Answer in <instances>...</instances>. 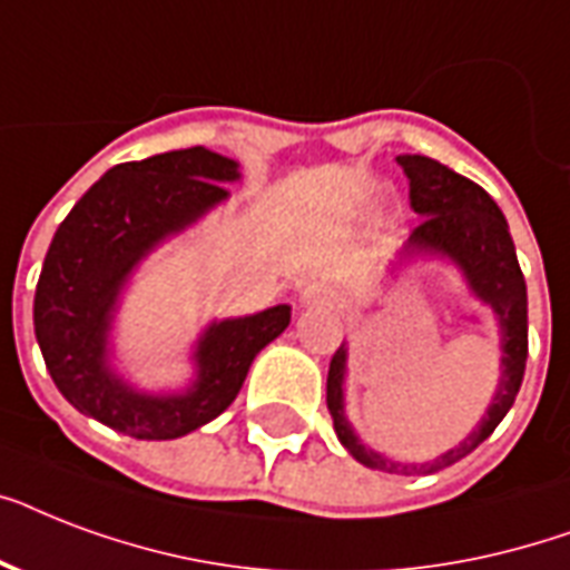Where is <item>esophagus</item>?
Segmentation results:
<instances>
[{
    "instance_id": "esophagus-1",
    "label": "esophagus",
    "mask_w": 570,
    "mask_h": 570,
    "mask_svg": "<svg viewBox=\"0 0 570 570\" xmlns=\"http://www.w3.org/2000/svg\"><path fill=\"white\" fill-rule=\"evenodd\" d=\"M302 304L304 307H334V293H331L328 286L311 284L302 293Z\"/></svg>"
}]
</instances>
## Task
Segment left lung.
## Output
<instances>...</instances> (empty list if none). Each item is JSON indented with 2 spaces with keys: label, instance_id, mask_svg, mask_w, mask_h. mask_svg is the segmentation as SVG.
I'll use <instances>...</instances> for the list:
<instances>
[{
  "label": "left lung",
  "instance_id": "obj_1",
  "mask_svg": "<svg viewBox=\"0 0 570 570\" xmlns=\"http://www.w3.org/2000/svg\"><path fill=\"white\" fill-rule=\"evenodd\" d=\"M396 163L402 165V171L407 174V183H411V209L423 222L407 236L396 263L387 268V275L396 277L402 268L416 259H443V263L455 266L459 275L464 277L470 295L494 313L497 328H500V352H503L500 379H497V390L485 416L459 446H452L423 464L393 461L361 441V434L355 432V425L346 414L348 343H343L337 355L331 357L328 411L334 416V432H337L340 443L364 468L411 476V473H438V470L450 468L470 455L514 405L523 370H527V284H523V272L518 266L512 233H509L505 215L500 213L494 197L482 186L429 156H396Z\"/></svg>",
  "mask_w": 570,
  "mask_h": 570
}]
</instances>
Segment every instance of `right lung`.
I'll return each instance as SVG.
<instances>
[{"mask_svg": "<svg viewBox=\"0 0 570 570\" xmlns=\"http://www.w3.org/2000/svg\"><path fill=\"white\" fill-rule=\"evenodd\" d=\"M239 163L189 147L115 165L79 197L49 242L35 293V337L61 396L138 441H174L230 407L254 357L281 337L293 307L213 320L191 346L183 390L138 387L115 364V320L129 281L156 248L222 206Z\"/></svg>", "mask_w": 570, "mask_h": 570, "instance_id": "add662e5", "label": "right lung"}]
</instances>
